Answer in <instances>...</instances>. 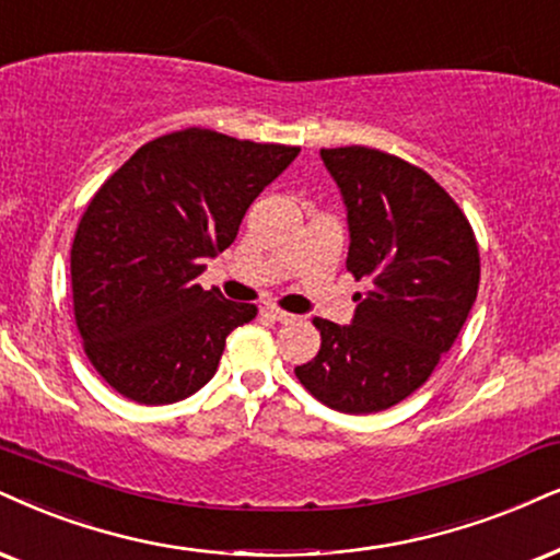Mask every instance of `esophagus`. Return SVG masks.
<instances>
[{
  "label": "esophagus",
  "mask_w": 560,
  "mask_h": 560,
  "mask_svg": "<svg viewBox=\"0 0 560 560\" xmlns=\"http://www.w3.org/2000/svg\"><path fill=\"white\" fill-rule=\"evenodd\" d=\"M264 315L271 317L273 323H292V320H296L292 313H284V310H279V307H266Z\"/></svg>",
  "instance_id": "1"
}]
</instances>
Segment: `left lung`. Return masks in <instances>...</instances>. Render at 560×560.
Segmentation results:
<instances>
[{
	"mask_svg": "<svg viewBox=\"0 0 560 560\" xmlns=\"http://www.w3.org/2000/svg\"><path fill=\"white\" fill-rule=\"evenodd\" d=\"M320 158L346 207V268L366 292L351 325L315 317L320 351L294 374L328 408L377 413L419 390L455 343L478 294V243L421 167L370 147Z\"/></svg>",
	"mask_w": 560,
	"mask_h": 560,
	"instance_id": "8db88e82",
	"label": "left lung"
}]
</instances>
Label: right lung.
I'll return each instance as SVG.
<instances>
[{
    "label": "right lung",
    "instance_id": "add662e5",
    "mask_svg": "<svg viewBox=\"0 0 560 560\" xmlns=\"http://www.w3.org/2000/svg\"><path fill=\"white\" fill-rule=\"evenodd\" d=\"M296 154L175 131L139 147L92 196L72 245L74 320L113 390L165 406L214 377L228 336L258 310L194 279L235 243L247 207Z\"/></svg>",
    "mask_w": 560,
    "mask_h": 560
}]
</instances>
